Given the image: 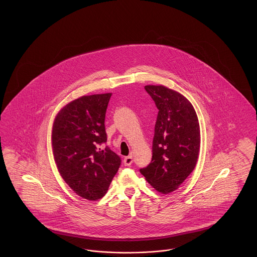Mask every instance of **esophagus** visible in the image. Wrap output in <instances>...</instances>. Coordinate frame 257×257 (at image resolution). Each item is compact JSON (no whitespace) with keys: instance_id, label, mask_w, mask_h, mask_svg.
<instances>
[{"instance_id":"obj_1","label":"esophagus","mask_w":257,"mask_h":257,"mask_svg":"<svg viewBox=\"0 0 257 257\" xmlns=\"http://www.w3.org/2000/svg\"><path fill=\"white\" fill-rule=\"evenodd\" d=\"M123 163H124V165H125V166H127V167L131 166V165H132V163H133V158H132V156H127V157H125L124 160H123Z\"/></svg>"}]
</instances>
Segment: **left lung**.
<instances>
[{"mask_svg":"<svg viewBox=\"0 0 257 257\" xmlns=\"http://www.w3.org/2000/svg\"><path fill=\"white\" fill-rule=\"evenodd\" d=\"M158 111L152 160L141 173L162 194L178 189L196 167L200 129L196 110L181 93L164 86H146Z\"/></svg>","mask_w":257,"mask_h":257,"instance_id":"8db88e82","label":"left lung"}]
</instances>
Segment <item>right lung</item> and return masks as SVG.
<instances>
[{
	"label": "right lung",
	"mask_w": 257,
	"mask_h": 257,
	"mask_svg": "<svg viewBox=\"0 0 257 257\" xmlns=\"http://www.w3.org/2000/svg\"><path fill=\"white\" fill-rule=\"evenodd\" d=\"M111 93L86 95L61 109L53 124L52 148L58 171L78 196L97 200L106 195L121 164L108 147L106 110Z\"/></svg>",
	"instance_id": "obj_1"
}]
</instances>
